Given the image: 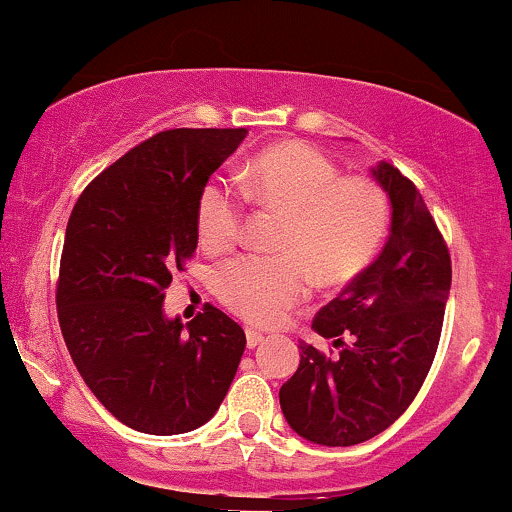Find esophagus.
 I'll return each mask as SVG.
<instances>
[{
    "label": "esophagus",
    "instance_id": "obj_1",
    "mask_svg": "<svg viewBox=\"0 0 512 512\" xmlns=\"http://www.w3.org/2000/svg\"><path fill=\"white\" fill-rule=\"evenodd\" d=\"M266 341V336L258 331H246V346H249L251 350H254L256 346H261V343Z\"/></svg>",
    "mask_w": 512,
    "mask_h": 512
}]
</instances>
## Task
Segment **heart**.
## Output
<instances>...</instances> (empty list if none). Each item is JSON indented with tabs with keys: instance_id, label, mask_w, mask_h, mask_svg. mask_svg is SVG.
<instances>
[{
	"instance_id": "obj_1",
	"label": "heart",
	"mask_w": 512,
	"mask_h": 512,
	"mask_svg": "<svg viewBox=\"0 0 512 512\" xmlns=\"http://www.w3.org/2000/svg\"><path fill=\"white\" fill-rule=\"evenodd\" d=\"M261 208L285 212L278 239L283 256H244L215 273V292L229 312L254 326H275L304 300L312 276L319 285H343L360 275L380 251L389 203L370 179L341 169L307 142L266 149L239 176ZM241 191L225 179L203 186L195 205L200 244L227 251L241 232Z\"/></svg>"
}]
</instances>
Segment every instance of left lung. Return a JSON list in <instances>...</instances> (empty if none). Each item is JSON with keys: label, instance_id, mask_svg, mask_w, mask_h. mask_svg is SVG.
<instances>
[{"label": "left lung", "instance_id": "8db88e82", "mask_svg": "<svg viewBox=\"0 0 512 512\" xmlns=\"http://www.w3.org/2000/svg\"><path fill=\"white\" fill-rule=\"evenodd\" d=\"M370 171L392 210L387 244L312 324L333 346L341 335L354 343L336 360L300 343V367L280 387L287 426L324 447L360 445L409 409L433 365L450 297V254L418 188L387 162Z\"/></svg>", "mask_w": 512, "mask_h": 512}]
</instances>
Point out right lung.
Wrapping results in <instances>:
<instances>
[{
    "label": "right lung",
    "mask_w": 512,
    "mask_h": 512,
    "mask_svg": "<svg viewBox=\"0 0 512 512\" xmlns=\"http://www.w3.org/2000/svg\"><path fill=\"white\" fill-rule=\"evenodd\" d=\"M246 128H176L96 176L65 232L57 317L79 375L120 423L179 435L208 423L232 384L246 336L205 307L166 317L164 290L198 246L195 205Z\"/></svg>",
    "instance_id": "obj_1"
}]
</instances>
